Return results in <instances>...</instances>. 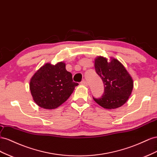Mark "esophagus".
Listing matches in <instances>:
<instances>
[{
  "label": "esophagus",
  "instance_id": "obj_1",
  "mask_svg": "<svg viewBox=\"0 0 157 157\" xmlns=\"http://www.w3.org/2000/svg\"><path fill=\"white\" fill-rule=\"evenodd\" d=\"M81 84L83 85V86H88V83H87L86 81H85V80H83V81L81 82Z\"/></svg>",
  "mask_w": 157,
  "mask_h": 157
}]
</instances>
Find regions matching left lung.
<instances>
[{"instance_id": "8db88e82", "label": "left lung", "mask_w": 157, "mask_h": 157, "mask_svg": "<svg viewBox=\"0 0 157 157\" xmlns=\"http://www.w3.org/2000/svg\"><path fill=\"white\" fill-rule=\"evenodd\" d=\"M95 68L104 83V93L93 99L106 109H114L122 106L130 96L133 83L131 75L124 66L116 59L110 62L106 58L98 56L95 60Z\"/></svg>"}]
</instances>
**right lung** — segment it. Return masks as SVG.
Instances as JSON below:
<instances>
[{
  "label": "right lung",
  "instance_id": "right-lung-1",
  "mask_svg": "<svg viewBox=\"0 0 157 157\" xmlns=\"http://www.w3.org/2000/svg\"><path fill=\"white\" fill-rule=\"evenodd\" d=\"M78 83L66 70L64 62L43 66L31 79L29 89L34 101L41 108L54 109L68 99Z\"/></svg>",
  "mask_w": 157,
  "mask_h": 157
}]
</instances>
